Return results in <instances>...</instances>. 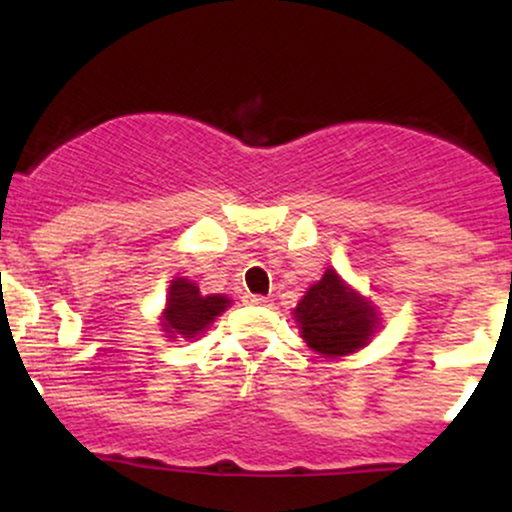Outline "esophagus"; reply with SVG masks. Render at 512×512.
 Returning <instances> with one entry per match:
<instances>
[{"instance_id":"esophagus-1","label":"esophagus","mask_w":512,"mask_h":512,"mask_svg":"<svg viewBox=\"0 0 512 512\" xmlns=\"http://www.w3.org/2000/svg\"><path fill=\"white\" fill-rule=\"evenodd\" d=\"M248 303L252 305H262V308H267V305H272L267 296H260V293H255V296H248Z\"/></svg>"}]
</instances>
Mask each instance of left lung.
I'll return each mask as SVG.
<instances>
[{
  "label": "left lung",
  "instance_id": "1",
  "mask_svg": "<svg viewBox=\"0 0 512 512\" xmlns=\"http://www.w3.org/2000/svg\"><path fill=\"white\" fill-rule=\"evenodd\" d=\"M301 337L310 349L327 358L354 354L378 330V313L370 301L346 286L334 269H327L310 286L293 310Z\"/></svg>",
  "mask_w": 512,
  "mask_h": 512
}]
</instances>
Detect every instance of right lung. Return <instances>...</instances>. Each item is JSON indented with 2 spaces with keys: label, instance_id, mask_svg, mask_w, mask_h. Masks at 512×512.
<instances>
[{
  "label": "right lung",
  "instance_id": "add662e5",
  "mask_svg": "<svg viewBox=\"0 0 512 512\" xmlns=\"http://www.w3.org/2000/svg\"><path fill=\"white\" fill-rule=\"evenodd\" d=\"M231 305V298L221 293L202 296L195 281L178 276L170 281L166 310H163L161 325L170 339L185 337L195 339L197 334L209 330L211 322Z\"/></svg>",
  "mask_w": 512,
  "mask_h": 512
}]
</instances>
